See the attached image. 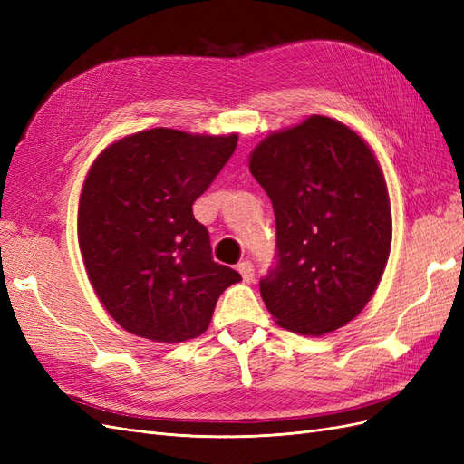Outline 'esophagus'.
Masks as SVG:
<instances>
[{"instance_id":"1","label":"esophagus","mask_w":464,"mask_h":464,"mask_svg":"<svg viewBox=\"0 0 464 464\" xmlns=\"http://www.w3.org/2000/svg\"><path fill=\"white\" fill-rule=\"evenodd\" d=\"M237 271H240V275H242L246 283H251V280L256 278V269H254V263H251V261H242L240 265H237Z\"/></svg>"}]
</instances>
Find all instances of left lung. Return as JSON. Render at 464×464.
<instances>
[{
  "mask_svg": "<svg viewBox=\"0 0 464 464\" xmlns=\"http://www.w3.org/2000/svg\"><path fill=\"white\" fill-rule=\"evenodd\" d=\"M249 170L276 218V266L259 283L266 310L304 336L344 327L372 300L391 254V201L373 149L350 125L314 114L265 135Z\"/></svg>",
  "mask_w": 464,
  "mask_h": 464,
  "instance_id": "left-lung-1",
  "label": "left lung"
}]
</instances>
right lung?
<instances>
[{
    "instance_id": "add662e5",
    "label": "right lung",
    "mask_w": 464,
    "mask_h": 464,
    "mask_svg": "<svg viewBox=\"0 0 464 464\" xmlns=\"http://www.w3.org/2000/svg\"><path fill=\"white\" fill-rule=\"evenodd\" d=\"M236 145L237 133L152 128L116 139L91 164L77 240L96 298L121 329L164 344L195 339L220 294L242 280L213 261L193 217Z\"/></svg>"
}]
</instances>
